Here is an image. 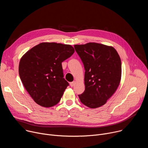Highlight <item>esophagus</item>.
Listing matches in <instances>:
<instances>
[{
	"label": "esophagus",
	"mask_w": 148,
	"mask_h": 148,
	"mask_svg": "<svg viewBox=\"0 0 148 148\" xmlns=\"http://www.w3.org/2000/svg\"><path fill=\"white\" fill-rule=\"evenodd\" d=\"M75 81H73V82H71L70 84V86L71 87H73L75 85Z\"/></svg>",
	"instance_id": "esophagus-1"
}]
</instances>
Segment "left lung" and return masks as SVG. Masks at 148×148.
<instances>
[{
  "mask_svg": "<svg viewBox=\"0 0 148 148\" xmlns=\"http://www.w3.org/2000/svg\"><path fill=\"white\" fill-rule=\"evenodd\" d=\"M85 69V91L78 95L81 103L99 107L116 90L121 77V61L116 50L96 43L74 45Z\"/></svg>",
  "mask_w": 148,
  "mask_h": 148,
  "instance_id": "left-lung-1",
  "label": "left lung"
}]
</instances>
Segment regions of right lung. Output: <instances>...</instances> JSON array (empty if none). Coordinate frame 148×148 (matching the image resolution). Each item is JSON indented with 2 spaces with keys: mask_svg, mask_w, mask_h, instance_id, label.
<instances>
[{
  "mask_svg": "<svg viewBox=\"0 0 148 148\" xmlns=\"http://www.w3.org/2000/svg\"><path fill=\"white\" fill-rule=\"evenodd\" d=\"M74 53L70 45L41 43L21 58L18 66L20 79L37 104L51 107L60 102L69 86L63 78L61 63Z\"/></svg>",
  "mask_w": 148,
  "mask_h": 148,
  "instance_id": "add662e5",
  "label": "right lung"
}]
</instances>
